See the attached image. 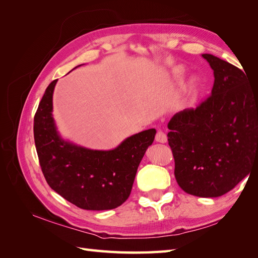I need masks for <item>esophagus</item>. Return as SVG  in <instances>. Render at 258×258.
Listing matches in <instances>:
<instances>
[{
	"label": "esophagus",
	"instance_id": "1",
	"mask_svg": "<svg viewBox=\"0 0 258 258\" xmlns=\"http://www.w3.org/2000/svg\"><path fill=\"white\" fill-rule=\"evenodd\" d=\"M155 140L159 143H166L168 141V138H167V135L165 134V132L162 131H158L157 134H156V137H155Z\"/></svg>",
	"mask_w": 258,
	"mask_h": 258
}]
</instances>
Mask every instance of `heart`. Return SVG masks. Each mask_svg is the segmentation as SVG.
I'll return each instance as SVG.
<instances>
[{"instance_id": "obj_1", "label": "heart", "mask_w": 258, "mask_h": 258, "mask_svg": "<svg viewBox=\"0 0 258 258\" xmlns=\"http://www.w3.org/2000/svg\"><path fill=\"white\" fill-rule=\"evenodd\" d=\"M174 76H175V80L178 84H183V80H184V75H183V71L182 70H176L174 71Z\"/></svg>"}]
</instances>
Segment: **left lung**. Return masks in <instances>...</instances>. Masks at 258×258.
Instances as JSON below:
<instances>
[{"mask_svg":"<svg viewBox=\"0 0 258 258\" xmlns=\"http://www.w3.org/2000/svg\"><path fill=\"white\" fill-rule=\"evenodd\" d=\"M202 57L214 74L211 96L174 114L168 141L178 186L194 196L215 198L242 181L258 159V87L229 62Z\"/></svg>","mask_w":258,"mask_h":258,"instance_id":"obj_1","label":"left lung"}]
</instances>
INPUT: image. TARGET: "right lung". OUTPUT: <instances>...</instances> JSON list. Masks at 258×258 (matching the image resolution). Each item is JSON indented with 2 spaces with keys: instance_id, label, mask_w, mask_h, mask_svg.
<instances>
[{
  "instance_id": "obj_1",
  "label": "right lung",
  "mask_w": 258,
  "mask_h": 258,
  "mask_svg": "<svg viewBox=\"0 0 258 258\" xmlns=\"http://www.w3.org/2000/svg\"><path fill=\"white\" fill-rule=\"evenodd\" d=\"M57 82L46 88L34 116V141L46 182L81 209L101 211L119 207L129 197L138 167L154 142L156 130L139 132L108 151L70 142L60 136L52 117Z\"/></svg>"
}]
</instances>
